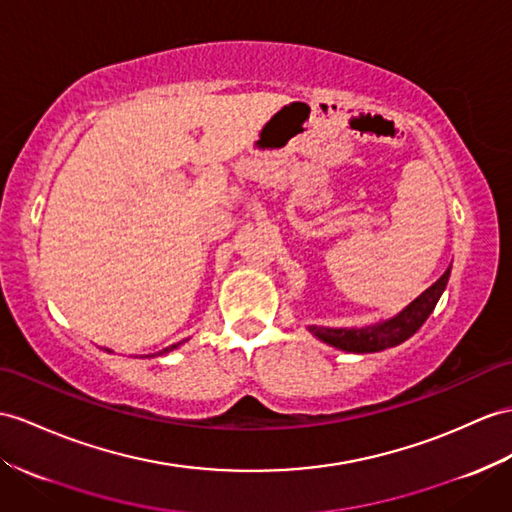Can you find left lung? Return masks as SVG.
<instances>
[{"label":"left lung","mask_w":512,"mask_h":512,"mask_svg":"<svg viewBox=\"0 0 512 512\" xmlns=\"http://www.w3.org/2000/svg\"><path fill=\"white\" fill-rule=\"evenodd\" d=\"M447 280H450V269H447L443 276L436 280L428 291H423L413 304L404 308L400 315L378 323V326L363 328V330H347V328H317L310 326L308 330L315 336H319L321 341H326L339 350L345 352H380L386 350V347H395L410 339L434 310L439 297L443 295Z\"/></svg>","instance_id":"obj_1"}]
</instances>
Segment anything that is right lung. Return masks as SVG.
<instances>
[{"instance_id":"right-lung-1","label":"right lung","mask_w":512,"mask_h":512,"mask_svg":"<svg viewBox=\"0 0 512 512\" xmlns=\"http://www.w3.org/2000/svg\"><path fill=\"white\" fill-rule=\"evenodd\" d=\"M173 347H178V345H171V347H167V350H162V352H171V350H173ZM162 352H160V354H162Z\"/></svg>"}]
</instances>
